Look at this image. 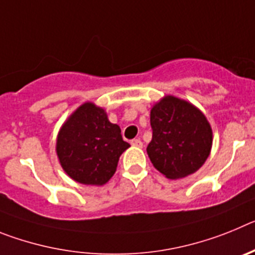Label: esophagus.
Instances as JSON below:
<instances>
[{
	"label": "esophagus",
	"instance_id": "esophagus-1",
	"mask_svg": "<svg viewBox=\"0 0 255 255\" xmlns=\"http://www.w3.org/2000/svg\"><path fill=\"white\" fill-rule=\"evenodd\" d=\"M131 145H132V147L141 148V147H143V141H141L140 139H134V140H131Z\"/></svg>",
	"mask_w": 255,
	"mask_h": 255
}]
</instances>
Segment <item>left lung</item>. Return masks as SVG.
<instances>
[{"instance_id":"1","label":"left lung","mask_w":255,"mask_h":255,"mask_svg":"<svg viewBox=\"0 0 255 255\" xmlns=\"http://www.w3.org/2000/svg\"><path fill=\"white\" fill-rule=\"evenodd\" d=\"M153 135L147 153L167 179L194 173L212 148V129L203 112L177 97L166 96L150 110Z\"/></svg>"}]
</instances>
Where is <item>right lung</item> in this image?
<instances>
[{"instance_id":"1","label":"right lung","mask_w":255,"mask_h":255,"mask_svg":"<svg viewBox=\"0 0 255 255\" xmlns=\"http://www.w3.org/2000/svg\"><path fill=\"white\" fill-rule=\"evenodd\" d=\"M129 147L123 140L120 126L110 123L105 110L92 102L76 108L60 129L56 141L64 171L84 185H105Z\"/></svg>"}]
</instances>
